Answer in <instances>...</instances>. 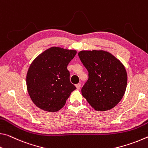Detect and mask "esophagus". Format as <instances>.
<instances>
[{
	"instance_id": "obj_1",
	"label": "esophagus",
	"mask_w": 148,
	"mask_h": 148,
	"mask_svg": "<svg viewBox=\"0 0 148 148\" xmlns=\"http://www.w3.org/2000/svg\"><path fill=\"white\" fill-rule=\"evenodd\" d=\"M75 86H76V87H77V89H80V88H81V84H80V83H78V84H77Z\"/></svg>"
}]
</instances>
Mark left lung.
Wrapping results in <instances>:
<instances>
[{"label":"left lung","instance_id":"obj_1","mask_svg":"<svg viewBox=\"0 0 148 148\" xmlns=\"http://www.w3.org/2000/svg\"><path fill=\"white\" fill-rule=\"evenodd\" d=\"M79 57L88 72L82 95L96 111L115 107L124 96L127 73L119 60L103 50H82Z\"/></svg>","mask_w":148,"mask_h":148}]
</instances>
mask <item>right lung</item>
Segmentation results:
<instances>
[{"label":"right lung","mask_w":148,"mask_h":148,"mask_svg":"<svg viewBox=\"0 0 148 148\" xmlns=\"http://www.w3.org/2000/svg\"><path fill=\"white\" fill-rule=\"evenodd\" d=\"M75 50L51 47L41 53L29 67L27 88L31 100L41 110L55 112L65 106L76 87L71 83L67 65Z\"/></svg>","instance_id":"1"}]
</instances>
